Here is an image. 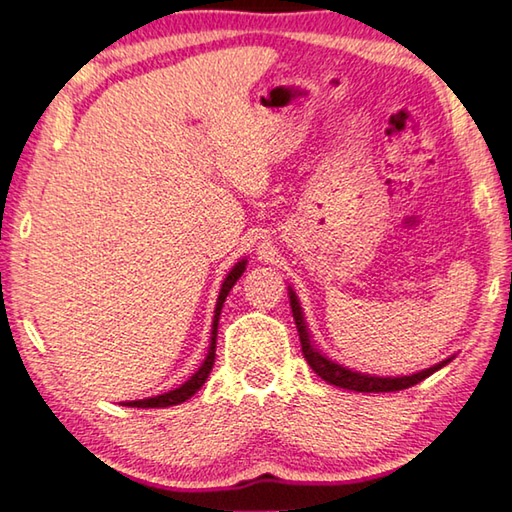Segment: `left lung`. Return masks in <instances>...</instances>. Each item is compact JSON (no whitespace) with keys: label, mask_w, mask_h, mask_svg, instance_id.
Segmentation results:
<instances>
[{"label":"left lung","mask_w":512,"mask_h":512,"mask_svg":"<svg viewBox=\"0 0 512 512\" xmlns=\"http://www.w3.org/2000/svg\"><path fill=\"white\" fill-rule=\"evenodd\" d=\"M290 306H292V315H294V324H297L299 330V339H301V351L303 357H306L310 369L315 371L321 380H326L328 384H335L339 389H351V391H362V393H382V391H402V389H409L414 387V384L423 382L429 375L436 373L438 369H443V366L450 362L445 360L441 364L432 366V369H425L420 373L414 375H405V378H375V375H364V373H357L346 369L342 364H335L330 362L326 355H321L315 346L310 344V335H308V328H306V321H303V312L299 306V299L297 294L290 290Z\"/></svg>","instance_id":"obj_1"}]
</instances>
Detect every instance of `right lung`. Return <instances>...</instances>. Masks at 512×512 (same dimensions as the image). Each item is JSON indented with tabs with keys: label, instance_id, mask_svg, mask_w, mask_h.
<instances>
[{
	"label": "right lung",
	"instance_id": "right-lung-1",
	"mask_svg": "<svg viewBox=\"0 0 512 512\" xmlns=\"http://www.w3.org/2000/svg\"><path fill=\"white\" fill-rule=\"evenodd\" d=\"M245 265H247V261H240L236 267H233L227 279H224V283H222V290H220V297H218V306H215V317H213L209 355H206L204 364L195 371L193 378L186 380L182 387H177L173 391L164 393V396H155V398H146V400H132V402H125V405H128V407H141V409H148V407L150 409H155V407H173V405H179V402H184V400L191 398L195 391H200V387L206 382V378H209V373L213 369V362H215V339H218V321H220L222 303H224V299H227L229 290L233 288V285H236V281L242 276V272H245Z\"/></svg>",
	"mask_w": 512,
	"mask_h": 512
}]
</instances>
